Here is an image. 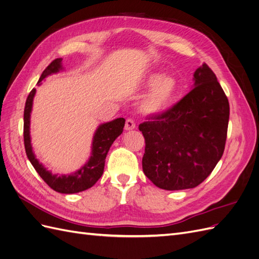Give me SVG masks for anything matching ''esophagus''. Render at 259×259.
Listing matches in <instances>:
<instances>
[{
  "instance_id": "1",
  "label": "esophagus",
  "mask_w": 259,
  "mask_h": 259,
  "mask_svg": "<svg viewBox=\"0 0 259 259\" xmlns=\"http://www.w3.org/2000/svg\"><path fill=\"white\" fill-rule=\"evenodd\" d=\"M136 127V124L135 121L133 119H127L126 122H125V130L126 131H132Z\"/></svg>"
}]
</instances>
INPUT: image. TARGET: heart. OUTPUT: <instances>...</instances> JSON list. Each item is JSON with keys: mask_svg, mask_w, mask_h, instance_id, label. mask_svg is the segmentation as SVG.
Returning <instances> with one entry per match:
<instances>
[{"mask_svg": "<svg viewBox=\"0 0 259 259\" xmlns=\"http://www.w3.org/2000/svg\"><path fill=\"white\" fill-rule=\"evenodd\" d=\"M148 86H153L143 99L142 108L147 113H158L167 108L177 91V82L173 76H163L155 72L146 80Z\"/></svg>", "mask_w": 259, "mask_h": 259, "instance_id": "1", "label": "heart"}]
</instances>
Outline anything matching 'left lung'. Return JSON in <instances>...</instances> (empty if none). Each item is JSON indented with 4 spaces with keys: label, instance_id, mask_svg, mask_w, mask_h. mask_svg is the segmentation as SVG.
<instances>
[{
    "label": "left lung",
    "instance_id": "1",
    "mask_svg": "<svg viewBox=\"0 0 259 259\" xmlns=\"http://www.w3.org/2000/svg\"><path fill=\"white\" fill-rule=\"evenodd\" d=\"M193 76L194 89L184 98L139 124L146 143L144 173L161 189L199 186L225 150L228 98L206 64L195 70Z\"/></svg>",
    "mask_w": 259,
    "mask_h": 259
}]
</instances>
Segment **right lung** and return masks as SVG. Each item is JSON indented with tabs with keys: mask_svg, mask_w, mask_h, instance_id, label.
Instances as JSON below:
<instances>
[{
	"mask_svg": "<svg viewBox=\"0 0 259 259\" xmlns=\"http://www.w3.org/2000/svg\"><path fill=\"white\" fill-rule=\"evenodd\" d=\"M61 60V58L55 59L46 67L40 80L37 82L38 85L41 84L42 80L45 79L46 76L52 73H56L62 69ZM34 95L35 89L31 91L28 95L25 106V112H23V142H25V149L29 161L37 171V174L55 191L69 194L89 189V188L95 185L97 180L103 175L106 156L108 154L109 149H110L116 137H119L122 134L125 120L123 117H119V119H115L111 122L99 125L95 135H94L92 155L89 162L73 174L58 176L56 174H52L51 171L46 169L35 159V155L32 151V146H31L30 139V113L31 110H32Z\"/></svg>",
	"mask_w": 259,
	"mask_h": 259,
	"instance_id": "1",
	"label": "right lung"
}]
</instances>
